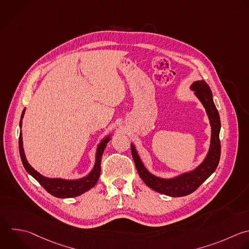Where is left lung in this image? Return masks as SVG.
I'll return each instance as SVG.
<instances>
[{"mask_svg":"<svg viewBox=\"0 0 249 249\" xmlns=\"http://www.w3.org/2000/svg\"><path fill=\"white\" fill-rule=\"evenodd\" d=\"M190 89L195 91V95L205 108L211 125L209 150L205 159L197 167L192 171L182 173L169 179L158 177L152 174L145 167L135 149V146L131 144L132 158L141 179L151 189L169 196H184L195 192L215 171L221 155V145L219 139L221 123L219 113L213 102L211 89L203 80L194 82Z\"/></svg>","mask_w":249,"mask_h":249,"instance_id":"obj_1","label":"left lung"}]
</instances>
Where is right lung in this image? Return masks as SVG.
Instances as JSON below:
<instances>
[{
	"instance_id": "add662e5",
	"label": "right lung",
	"mask_w": 249,
	"mask_h": 249,
	"mask_svg": "<svg viewBox=\"0 0 249 249\" xmlns=\"http://www.w3.org/2000/svg\"><path fill=\"white\" fill-rule=\"evenodd\" d=\"M24 113H25V109L22 112L21 119L19 122L20 128L22 125V119L24 117ZM110 137L111 135H108L107 137L102 139V141L98 144L96 149V155H95V163L92 170L87 176L80 179H75V180H66L61 178H49V177L43 176L37 170H35L26 160L24 149H23L21 132L19 134V142H18L19 154H20L23 166L26 169V171L30 175H32L47 190V192H49L51 195L56 197H61V198L74 197L89 191V189L94 187L95 184L97 183L98 178L100 176V171H101V157L108 142L110 141Z\"/></svg>"
}]
</instances>
